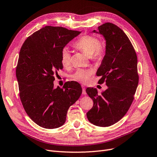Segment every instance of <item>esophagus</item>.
I'll list each match as a JSON object with an SVG mask.
<instances>
[{"label": "esophagus", "instance_id": "34e87169", "mask_svg": "<svg viewBox=\"0 0 157 157\" xmlns=\"http://www.w3.org/2000/svg\"><path fill=\"white\" fill-rule=\"evenodd\" d=\"M82 89H83V92H82V94H83V95H86V91H85V86H84V85H82Z\"/></svg>", "mask_w": 157, "mask_h": 157}]
</instances>
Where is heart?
<instances>
[{"mask_svg": "<svg viewBox=\"0 0 157 157\" xmlns=\"http://www.w3.org/2000/svg\"><path fill=\"white\" fill-rule=\"evenodd\" d=\"M74 46L82 51L89 57L100 59L102 56V49L100 43L97 38L90 36H84L78 39L74 43ZM71 62L70 52L67 48H64L61 52V63L64 67H68ZM91 71L88 70L78 69L73 74L74 79L82 83H87L90 78Z\"/></svg>", "mask_w": 157, "mask_h": 157, "instance_id": "1", "label": "heart"}]
</instances>
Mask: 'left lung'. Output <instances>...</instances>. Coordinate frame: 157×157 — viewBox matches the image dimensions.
<instances>
[{"label":"left lung","mask_w":157,"mask_h":157,"mask_svg":"<svg viewBox=\"0 0 157 157\" xmlns=\"http://www.w3.org/2000/svg\"><path fill=\"white\" fill-rule=\"evenodd\" d=\"M92 32L105 40V54L96 75H101L98 82H105L108 88L100 94L96 89H86L94 102L86 117L96 126L109 127L124 117L134 99L138 84V59L128 37L117 25L107 22Z\"/></svg>","instance_id":"obj_1"}]
</instances>
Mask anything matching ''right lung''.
Masks as SVG:
<instances>
[{"label": "right lung", "instance_id": "1", "mask_svg": "<svg viewBox=\"0 0 157 157\" xmlns=\"http://www.w3.org/2000/svg\"><path fill=\"white\" fill-rule=\"evenodd\" d=\"M81 33L46 26L28 37L20 50L16 77L21 100L28 117L43 128L65 124L69 107L82 93L78 82L54 87V75L63 67L61 52Z\"/></svg>", "mask_w": 157, "mask_h": 157}]
</instances>
